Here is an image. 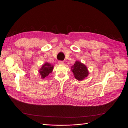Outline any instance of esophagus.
<instances>
[{
  "label": "esophagus",
  "instance_id": "34e87169",
  "mask_svg": "<svg viewBox=\"0 0 128 128\" xmlns=\"http://www.w3.org/2000/svg\"><path fill=\"white\" fill-rule=\"evenodd\" d=\"M58 63L60 64H64V62L62 61H58Z\"/></svg>",
  "mask_w": 128,
  "mask_h": 128
}]
</instances>
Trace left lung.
Masks as SVG:
<instances>
[{
	"label": "left lung",
	"instance_id": "1",
	"mask_svg": "<svg viewBox=\"0 0 128 128\" xmlns=\"http://www.w3.org/2000/svg\"><path fill=\"white\" fill-rule=\"evenodd\" d=\"M72 70L76 80H81L86 77L88 72L86 67L80 62L76 61L75 64L72 67Z\"/></svg>",
	"mask_w": 128,
	"mask_h": 128
}]
</instances>
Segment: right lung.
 Returning <instances> with one entry per match:
<instances>
[{"instance_id": "obj_1", "label": "right lung", "mask_w": 128, "mask_h": 128, "mask_svg": "<svg viewBox=\"0 0 128 128\" xmlns=\"http://www.w3.org/2000/svg\"><path fill=\"white\" fill-rule=\"evenodd\" d=\"M53 69V66L48 63H45L42 65V68L40 70V73L42 78H44L47 77L50 73H51Z\"/></svg>"}]
</instances>
